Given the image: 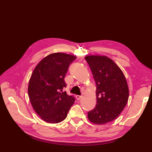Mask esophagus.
Returning <instances> with one entry per match:
<instances>
[{
	"mask_svg": "<svg viewBox=\"0 0 152 152\" xmlns=\"http://www.w3.org/2000/svg\"><path fill=\"white\" fill-rule=\"evenodd\" d=\"M76 98L77 100H80V99L81 98H82V96H79V95H76Z\"/></svg>",
	"mask_w": 152,
	"mask_h": 152,
	"instance_id": "34e87169",
	"label": "esophagus"
}]
</instances>
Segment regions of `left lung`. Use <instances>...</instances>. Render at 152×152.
Segmentation results:
<instances>
[{
	"label": "left lung",
	"mask_w": 152,
	"mask_h": 152,
	"mask_svg": "<svg viewBox=\"0 0 152 152\" xmlns=\"http://www.w3.org/2000/svg\"><path fill=\"white\" fill-rule=\"evenodd\" d=\"M85 59L96 84V104L88 113V119L94 124H106L117 118L127 104V82L121 68L107 56L92 55Z\"/></svg>",
	"instance_id": "obj_1"
}]
</instances>
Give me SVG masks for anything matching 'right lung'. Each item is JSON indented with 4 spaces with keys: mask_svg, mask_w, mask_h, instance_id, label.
<instances>
[{
    "mask_svg": "<svg viewBox=\"0 0 152 152\" xmlns=\"http://www.w3.org/2000/svg\"><path fill=\"white\" fill-rule=\"evenodd\" d=\"M76 56L53 53L43 58L35 66L29 79L28 94L33 109L41 119L58 123L66 119L74 98L62 92L70 64Z\"/></svg>",
    "mask_w": 152,
    "mask_h": 152,
    "instance_id": "add662e5",
    "label": "right lung"
}]
</instances>
